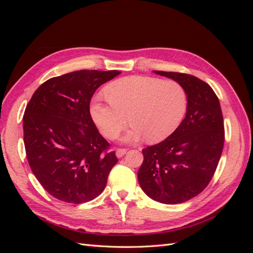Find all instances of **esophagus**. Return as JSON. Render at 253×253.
Returning <instances> with one entry per match:
<instances>
[{
    "label": "esophagus",
    "mask_w": 253,
    "mask_h": 253,
    "mask_svg": "<svg viewBox=\"0 0 253 253\" xmlns=\"http://www.w3.org/2000/svg\"><path fill=\"white\" fill-rule=\"evenodd\" d=\"M126 152H127V149H126V148H119L116 151V155H117L118 158H120V157L124 156Z\"/></svg>",
    "instance_id": "1"
}]
</instances>
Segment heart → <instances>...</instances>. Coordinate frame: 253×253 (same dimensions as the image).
<instances>
[{
	"label": "heart",
	"mask_w": 253,
	"mask_h": 253,
	"mask_svg": "<svg viewBox=\"0 0 253 253\" xmlns=\"http://www.w3.org/2000/svg\"><path fill=\"white\" fill-rule=\"evenodd\" d=\"M105 94L108 100L94 99L90 115L109 139L117 138L129 116L133 126L126 141H163L178 128L188 110L187 91L174 80L129 76L109 84Z\"/></svg>",
	"instance_id": "1"
}]
</instances>
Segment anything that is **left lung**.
Masks as SVG:
<instances>
[{"mask_svg":"<svg viewBox=\"0 0 253 253\" xmlns=\"http://www.w3.org/2000/svg\"><path fill=\"white\" fill-rule=\"evenodd\" d=\"M179 82L188 95V110L178 128L164 141L142 150L138 181L152 200L175 205L195 197L209 185L225 141L218 98L195 76L154 71Z\"/></svg>","mask_w":253,"mask_h":253,"instance_id":"left-lung-1","label":"left lung"}]
</instances>
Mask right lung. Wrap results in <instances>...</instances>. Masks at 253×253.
<instances>
[{"label": "right lung", "mask_w": 253, "mask_h": 253, "mask_svg": "<svg viewBox=\"0 0 253 253\" xmlns=\"http://www.w3.org/2000/svg\"><path fill=\"white\" fill-rule=\"evenodd\" d=\"M119 71L82 70L39 86L24 116L28 164L45 191L59 201L82 204L102 193L118 159L89 112L95 90Z\"/></svg>", "instance_id": "right-lung-1"}]
</instances>
